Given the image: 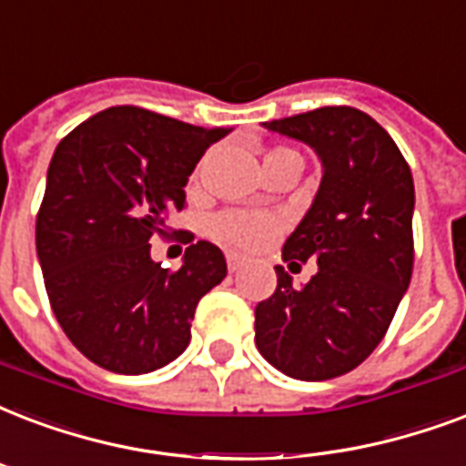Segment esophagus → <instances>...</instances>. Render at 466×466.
<instances>
[{"label":"esophagus","mask_w":466,"mask_h":466,"mask_svg":"<svg viewBox=\"0 0 466 466\" xmlns=\"http://www.w3.org/2000/svg\"><path fill=\"white\" fill-rule=\"evenodd\" d=\"M227 266H229V271H239V268H244V266H247V258L241 257V254H234V251H229V254H227Z\"/></svg>","instance_id":"34e87169"}]
</instances>
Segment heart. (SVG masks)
Here are the masks:
<instances>
[{
  "instance_id": "heart-1",
  "label": "heart",
  "mask_w": 466,
  "mask_h": 466,
  "mask_svg": "<svg viewBox=\"0 0 466 466\" xmlns=\"http://www.w3.org/2000/svg\"><path fill=\"white\" fill-rule=\"evenodd\" d=\"M298 154L293 148L276 147L266 154L264 163L280 161V158H293ZM202 166L195 170L193 180L198 183L200 180ZM280 232V219L273 218V215H266V212H251V209H229V212H222L218 218H212L209 222V234L218 241H225L229 247L237 248H261L266 247L268 241H273Z\"/></svg>"
}]
</instances>
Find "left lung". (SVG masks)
I'll return each instance as SVG.
<instances>
[{
    "instance_id": "left-lung-1",
    "label": "left lung",
    "mask_w": 466,
    "mask_h": 466,
    "mask_svg": "<svg viewBox=\"0 0 466 466\" xmlns=\"http://www.w3.org/2000/svg\"><path fill=\"white\" fill-rule=\"evenodd\" d=\"M266 127L305 141L322 161L315 202L283 244L286 261L312 258L318 273L296 289L276 266V290L254 312V339L286 376L328 381L379 347L410 283L413 176L389 131L354 106H319Z\"/></svg>"
}]
</instances>
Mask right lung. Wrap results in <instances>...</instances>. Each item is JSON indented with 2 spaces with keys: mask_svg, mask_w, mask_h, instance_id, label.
Here are the masks:
<instances>
[{
  "mask_svg": "<svg viewBox=\"0 0 466 466\" xmlns=\"http://www.w3.org/2000/svg\"><path fill=\"white\" fill-rule=\"evenodd\" d=\"M225 134L122 105L77 124L56 148L35 251L53 315L97 367L148 374L186 351L195 308L227 276L225 254L198 241L170 271L154 264L148 241L168 237L187 177Z\"/></svg>",
  "mask_w": 466,
  "mask_h": 466,
  "instance_id": "1",
  "label": "right lung"
}]
</instances>
